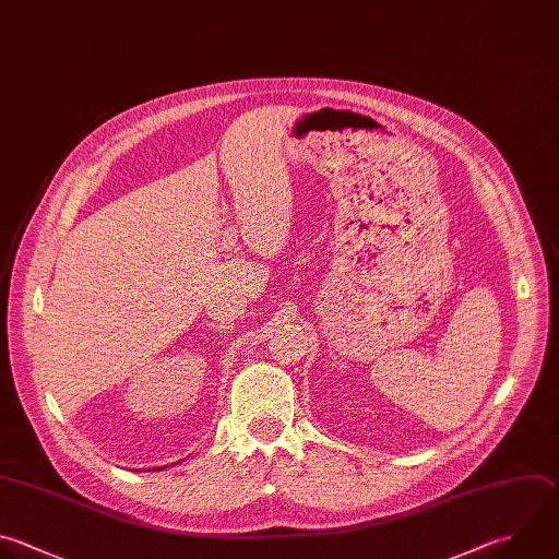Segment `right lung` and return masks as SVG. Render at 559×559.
Here are the masks:
<instances>
[{
	"label": "right lung",
	"instance_id": "1",
	"mask_svg": "<svg viewBox=\"0 0 559 559\" xmlns=\"http://www.w3.org/2000/svg\"><path fill=\"white\" fill-rule=\"evenodd\" d=\"M157 469H159V467H157Z\"/></svg>",
	"mask_w": 559,
	"mask_h": 559
}]
</instances>
